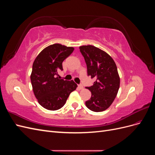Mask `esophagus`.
<instances>
[{"label":"esophagus","instance_id":"1","mask_svg":"<svg viewBox=\"0 0 155 155\" xmlns=\"http://www.w3.org/2000/svg\"><path fill=\"white\" fill-rule=\"evenodd\" d=\"M78 88H79V89H80V90H81V89L83 88V86L82 85H78Z\"/></svg>","mask_w":155,"mask_h":155}]
</instances>
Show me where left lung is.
Returning <instances> with one entry per match:
<instances>
[{
    "mask_svg": "<svg viewBox=\"0 0 155 155\" xmlns=\"http://www.w3.org/2000/svg\"><path fill=\"white\" fill-rule=\"evenodd\" d=\"M79 50L87 64L88 76L96 79L92 86L87 87L92 96L85 105L92 111H104L114 101L120 88L116 64L109 54L94 46H82Z\"/></svg>",
    "mask_w": 155,
    "mask_h": 155,
    "instance_id": "1",
    "label": "left lung"
}]
</instances>
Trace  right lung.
<instances>
[{
	"mask_svg": "<svg viewBox=\"0 0 155 155\" xmlns=\"http://www.w3.org/2000/svg\"><path fill=\"white\" fill-rule=\"evenodd\" d=\"M74 50L60 44L51 45L42 50L33 63L30 76L33 91L39 104L46 109H61L78 87L73 80L58 77L59 70H63V61Z\"/></svg>",
	"mask_w": 155,
	"mask_h": 155,
	"instance_id": "1",
	"label": "right lung"
}]
</instances>
